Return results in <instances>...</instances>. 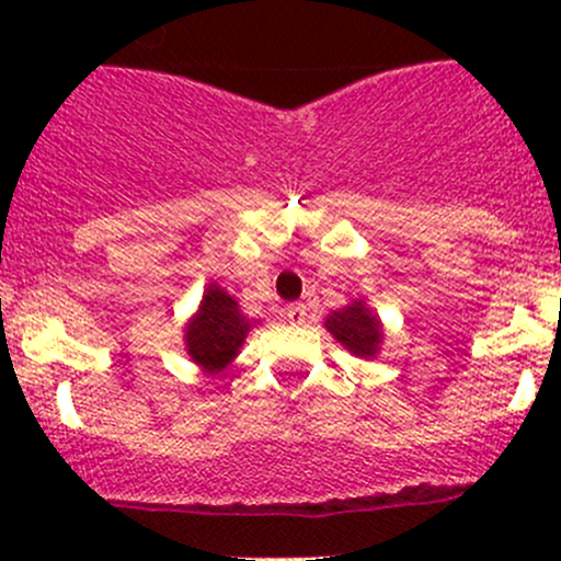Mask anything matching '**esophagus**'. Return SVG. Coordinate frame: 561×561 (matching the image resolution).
Here are the masks:
<instances>
[{
	"mask_svg": "<svg viewBox=\"0 0 561 561\" xmlns=\"http://www.w3.org/2000/svg\"><path fill=\"white\" fill-rule=\"evenodd\" d=\"M285 320L290 322V325H301V322L307 320V307H304V304H290V307L285 309Z\"/></svg>",
	"mask_w": 561,
	"mask_h": 561,
	"instance_id": "1",
	"label": "esophagus"
}]
</instances>
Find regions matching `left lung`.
<instances>
[{
  "label": "left lung",
  "mask_w": 561,
  "mask_h": 561,
  "mask_svg": "<svg viewBox=\"0 0 561 561\" xmlns=\"http://www.w3.org/2000/svg\"><path fill=\"white\" fill-rule=\"evenodd\" d=\"M325 328L333 333L336 342H342L344 347L353 355H360V358H369V355L377 353V344H380L382 328L380 320L369 312L360 301L350 304L342 312H333L325 320Z\"/></svg>",
  "instance_id": "8db88e82"
}]
</instances>
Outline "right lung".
Returning <instances> with one entry per match:
<instances>
[{"instance_id": "right-lung-1", "label": "right lung", "mask_w": 561, "mask_h": 561, "mask_svg": "<svg viewBox=\"0 0 561 561\" xmlns=\"http://www.w3.org/2000/svg\"><path fill=\"white\" fill-rule=\"evenodd\" d=\"M249 320L239 312V304L211 285L203 296L195 320L186 325V350L192 360L208 371H222L239 353L247 339Z\"/></svg>"}]
</instances>
